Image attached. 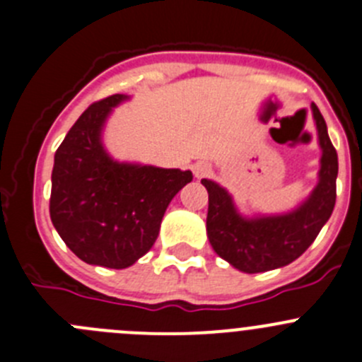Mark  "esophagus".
<instances>
[{"label": "esophagus", "mask_w": 362, "mask_h": 362, "mask_svg": "<svg viewBox=\"0 0 362 362\" xmlns=\"http://www.w3.org/2000/svg\"><path fill=\"white\" fill-rule=\"evenodd\" d=\"M194 175L197 179L204 177V175L209 174V165L206 163V161H197V163H194Z\"/></svg>", "instance_id": "esophagus-1"}]
</instances>
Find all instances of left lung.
I'll return each mask as SVG.
<instances>
[{
  "instance_id": "left-lung-1",
  "label": "left lung",
  "mask_w": 362,
  "mask_h": 362,
  "mask_svg": "<svg viewBox=\"0 0 362 362\" xmlns=\"http://www.w3.org/2000/svg\"><path fill=\"white\" fill-rule=\"evenodd\" d=\"M322 149L318 183L297 208L277 215L247 216L233 195L211 179H202L209 195L206 233L213 250L230 267L245 274L282 268L309 249L336 204L338 153L327 133L322 113L311 105Z\"/></svg>"
}]
</instances>
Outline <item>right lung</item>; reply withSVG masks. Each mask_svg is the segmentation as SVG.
I'll return each instance as SVG.
<instances>
[{"instance_id":"add662e5","label":"right lung","mask_w":362,"mask_h":362,"mask_svg":"<svg viewBox=\"0 0 362 362\" xmlns=\"http://www.w3.org/2000/svg\"><path fill=\"white\" fill-rule=\"evenodd\" d=\"M115 94L88 106L54 153L49 215L65 245L88 264L122 268L151 250L168 204L190 170L119 161L103 144Z\"/></svg>"}]
</instances>
